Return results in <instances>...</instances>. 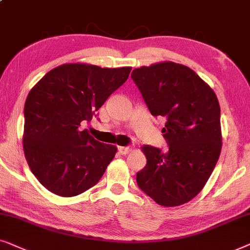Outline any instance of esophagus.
<instances>
[{
    "label": "esophagus",
    "mask_w": 250,
    "mask_h": 250,
    "mask_svg": "<svg viewBox=\"0 0 250 250\" xmlns=\"http://www.w3.org/2000/svg\"><path fill=\"white\" fill-rule=\"evenodd\" d=\"M118 151H119L120 154L125 155V154H128V153L131 151V148L129 147V146H119V147H118Z\"/></svg>",
    "instance_id": "esophagus-1"
}]
</instances>
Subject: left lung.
Masks as SVG:
<instances>
[{
    "label": "left lung",
    "mask_w": 250,
    "mask_h": 250,
    "mask_svg": "<svg viewBox=\"0 0 250 250\" xmlns=\"http://www.w3.org/2000/svg\"><path fill=\"white\" fill-rule=\"evenodd\" d=\"M131 79L162 129L168 151L145 145L139 188L165 207L181 206L204 188L222 149L221 108L212 89L188 66L162 62L135 68Z\"/></svg>",
    "instance_id": "obj_1"
}]
</instances>
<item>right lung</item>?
<instances>
[{
	"instance_id": "right-lung-1",
	"label": "right lung",
	"mask_w": 250,
	"mask_h": 250,
	"mask_svg": "<svg viewBox=\"0 0 250 250\" xmlns=\"http://www.w3.org/2000/svg\"><path fill=\"white\" fill-rule=\"evenodd\" d=\"M131 67L64 64L46 73L25 103L22 144L38 181L61 197H75L97 184L116 153L80 130L127 81Z\"/></svg>"
}]
</instances>
